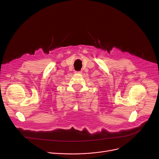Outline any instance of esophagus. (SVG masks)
<instances>
[{"label": "esophagus", "mask_w": 159, "mask_h": 159, "mask_svg": "<svg viewBox=\"0 0 159 159\" xmlns=\"http://www.w3.org/2000/svg\"><path fill=\"white\" fill-rule=\"evenodd\" d=\"M75 73H77V74H81V73H82V72H81V71H78V72L77 71V72H75Z\"/></svg>", "instance_id": "1"}]
</instances>
